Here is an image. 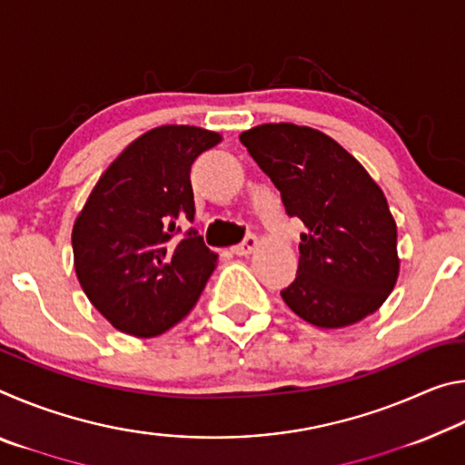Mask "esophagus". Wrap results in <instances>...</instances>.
Here are the masks:
<instances>
[{"label":"esophagus","instance_id":"34e87169","mask_svg":"<svg viewBox=\"0 0 465 465\" xmlns=\"http://www.w3.org/2000/svg\"><path fill=\"white\" fill-rule=\"evenodd\" d=\"M258 243H261V242H258L256 235H248V238L243 240L242 243H238V246H233L232 252H233L235 256H248V254H252V252L258 248Z\"/></svg>","mask_w":465,"mask_h":465}]
</instances>
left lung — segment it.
<instances>
[{
	"label": "left lung",
	"instance_id": "obj_1",
	"mask_svg": "<svg viewBox=\"0 0 465 465\" xmlns=\"http://www.w3.org/2000/svg\"><path fill=\"white\" fill-rule=\"evenodd\" d=\"M240 141L308 230L282 302L318 328L351 326L380 310L398 281V232L367 170L332 137L293 123L258 124Z\"/></svg>",
	"mask_w": 465,
	"mask_h": 465
}]
</instances>
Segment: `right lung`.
Listing matches in <instances>:
<instances>
[{
    "mask_svg": "<svg viewBox=\"0 0 465 465\" xmlns=\"http://www.w3.org/2000/svg\"><path fill=\"white\" fill-rule=\"evenodd\" d=\"M222 141L215 131L163 124L110 163L72 232L77 281L94 308L124 334L149 338L191 313L219 254L194 230L191 166Z\"/></svg>",
    "mask_w": 465,
    "mask_h": 465,
    "instance_id": "add662e5",
    "label": "right lung"
}]
</instances>
